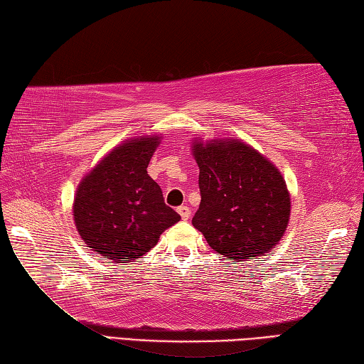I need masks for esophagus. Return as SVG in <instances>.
<instances>
[{
	"mask_svg": "<svg viewBox=\"0 0 364 364\" xmlns=\"http://www.w3.org/2000/svg\"><path fill=\"white\" fill-rule=\"evenodd\" d=\"M178 214H180L181 215V219L183 220H188L189 218H191V210H189V206H180V208H178Z\"/></svg>",
	"mask_w": 364,
	"mask_h": 364,
	"instance_id": "esophagus-1",
	"label": "esophagus"
}]
</instances>
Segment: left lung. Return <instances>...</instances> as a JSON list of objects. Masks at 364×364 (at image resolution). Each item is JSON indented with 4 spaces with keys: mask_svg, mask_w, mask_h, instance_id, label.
<instances>
[{
    "mask_svg": "<svg viewBox=\"0 0 364 364\" xmlns=\"http://www.w3.org/2000/svg\"><path fill=\"white\" fill-rule=\"evenodd\" d=\"M202 194L194 225L213 250L249 261L280 242L291 215V196L280 170L239 139L192 141Z\"/></svg>",
    "mask_w": 364,
    "mask_h": 364,
    "instance_id": "1",
    "label": "left lung"
}]
</instances>
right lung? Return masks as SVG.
I'll list each match as a JSON object with an SVG mask.
<instances>
[{
    "instance_id": "obj_1",
    "label": "right lung",
    "mask_w": 364,
    "mask_h": 364,
    "mask_svg": "<svg viewBox=\"0 0 364 364\" xmlns=\"http://www.w3.org/2000/svg\"><path fill=\"white\" fill-rule=\"evenodd\" d=\"M161 134L131 137L105 154L75 192V227L90 250L114 262L150 252L181 218L146 172Z\"/></svg>"
}]
</instances>
